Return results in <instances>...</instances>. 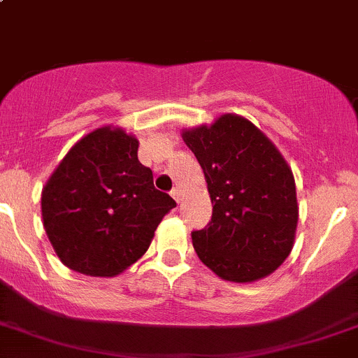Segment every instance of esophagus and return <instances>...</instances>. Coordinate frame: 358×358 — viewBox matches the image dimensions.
I'll use <instances>...</instances> for the list:
<instances>
[{"label":"esophagus","instance_id":"34e87169","mask_svg":"<svg viewBox=\"0 0 358 358\" xmlns=\"http://www.w3.org/2000/svg\"><path fill=\"white\" fill-rule=\"evenodd\" d=\"M171 197L176 200V202H180V190L178 188H173L171 190Z\"/></svg>","mask_w":358,"mask_h":358}]
</instances>
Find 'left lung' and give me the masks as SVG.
Instances as JSON below:
<instances>
[{
	"label": "left lung",
	"instance_id": "left-lung-1",
	"mask_svg": "<svg viewBox=\"0 0 358 358\" xmlns=\"http://www.w3.org/2000/svg\"><path fill=\"white\" fill-rule=\"evenodd\" d=\"M206 175L210 222L192 231L199 258L231 282L266 277L289 257L299 207L292 170L260 129L239 115L183 132Z\"/></svg>",
	"mask_w": 358,
	"mask_h": 358
}]
</instances>
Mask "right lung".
<instances>
[{"label": "right lung", "instance_id": "obj_1", "mask_svg": "<svg viewBox=\"0 0 358 358\" xmlns=\"http://www.w3.org/2000/svg\"><path fill=\"white\" fill-rule=\"evenodd\" d=\"M136 137L101 127L69 149L42 190V219L66 266L113 277L146 253L176 202L137 159Z\"/></svg>", "mask_w": 358, "mask_h": 358}]
</instances>
